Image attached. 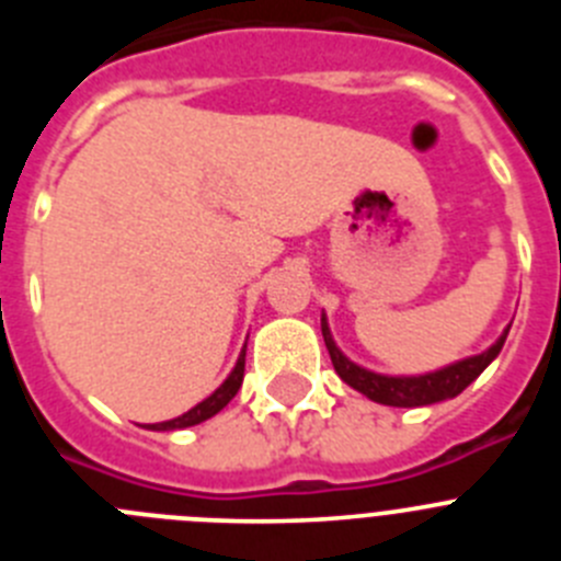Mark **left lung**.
I'll return each instance as SVG.
<instances>
[{
    "mask_svg": "<svg viewBox=\"0 0 561 561\" xmlns=\"http://www.w3.org/2000/svg\"><path fill=\"white\" fill-rule=\"evenodd\" d=\"M505 336H508V329L503 331L492 348L483 351L478 356H469L463 362H455L449 368L435 370V374L424 376H381L370 374V370L359 368L348 356H342V351L336 348L334 340H331L329 323L323 317V340L325 348H329L331 362H334V370L340 374L342 381H348L351 388L359 390V393L368 396L370 401H379V404H390V408H424V404H435V401L455 399L458 393H463L485 368L489 362L500 354L503 348Z\"/></svg>",
    "mask_w": 561,
    "mask_h": 561,
    "instance_id": "8db88e82",
    "label": "left lung"
}]
</instances>
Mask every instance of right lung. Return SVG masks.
<instances>
[{
    "label": "right lung",
    "mask_w": 561,
    "mask_h": 561,
    "mask_svg": "<svg viewBox=\"0 0 561 561\" xmlns=\"http://www.w3.org/2000/svg\"><path fill=\"white\" fill-rule=\"evenodd\" d=\"M244 351H241V356H238L236 368H232V374L227 376L225 385H221L219 390L213 396H207L205 401H199L196 408L187 410L185 415H180V419H171V421H162V424H151L148 430H185V427H193V424H202V421L213 419V415L219 413V410L227 408V401L232 399V396L238 393V388H241V381H244Z\"/></svg>",
    "instance_id": "obj_1"
}]
</instances>
